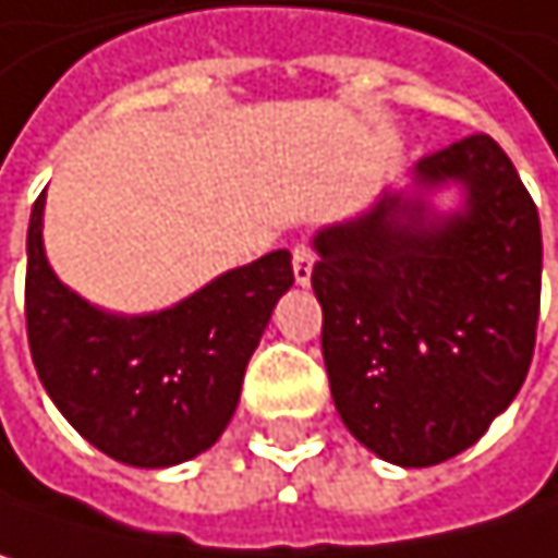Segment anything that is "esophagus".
<instances>
[{
  "instance_id": "esophagus-1",
  "label": "esophagus",
  "mask_w": 558,
  "mask_h": 558,
  "mask_svg": "<svg viewBox=\"0 0 558 558\" xmlns=\"http://www.w3.org/2000/svg\"><path fill=\"white\" fill-rule=\"evenodd\" d=\"M291 254H294V277H298V284H311L314 260H317L314 247H311L307 241H298V244L291 247Z\"/></svg>"
}]
</instances>
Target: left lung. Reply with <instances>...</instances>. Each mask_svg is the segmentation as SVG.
<instances>
[{
	"label": "left lung",
	"instance_id": "obj_1",
	"mask_svg": "<svg viewBox=\"0 0 558 558\" xmlns=\"http://www.w3.org/2000/svg\"><path fill=\"white\" fill-rule=\"evenodd\" d=\"M418 175L464 182L468 211L432 221L389 195L366 218L320 231L311 274L337 412L402 468L461 454L513 402L543 284L539 211L494 136L428 153Z\"/></svg>",
	"mask_w": 558,
	"mask_h": 558
}]
</instances>
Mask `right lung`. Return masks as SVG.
Returning <instances> with one entry per match:
<instances>
[{"label":"right lung","mask_w":558,"mask_h":558,"mask_svg":"<svg viewBox=\"0 0 558 558\" xmlns=\"http://www.w3.org/2000/svg\"><path fill=\"white\" fill-rule=\"evenodd\" d=\"M45 192L32 205L25 327L38 379L97 451L133 468H169L211 448L234 415L244 366L291 284L288 251H270L153 317H107L68 291L41 251Z\"/></svg>","instance_id":"1"}]
</instances>
